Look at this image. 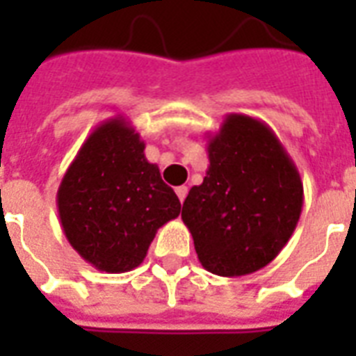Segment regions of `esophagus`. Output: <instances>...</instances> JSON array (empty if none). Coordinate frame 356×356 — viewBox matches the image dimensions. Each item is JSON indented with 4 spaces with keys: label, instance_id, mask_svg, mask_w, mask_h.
Wrapping results in <instances>:
<instances>
[{
    "label": "esophagus",
    "instance_id": "1",
    "mask_svg": "<svg viewBox=\"0 0 356 356\" xmlns=\"http://www.w3.org/2000/svg\"><path fill=\"white\" fill-rule=\"evenodd\" d=\"M175 194H177L179 201L183 203L184 197H186V194H188V188H186V186H177V188H175Z\"/></svg>",
    "mask_w": 356,
    "mask_h": 356
}]
</instances>
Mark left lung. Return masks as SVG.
Instances as JSON below:
<instances>
[{
  "label": "left lung",
  "mask_w": 356,
  "mask_h": 356,
  "mask_svg": "<svg viewBox=\"0 0 356 356\" xmlns=\"http://www.w3.org/2000/svg\"><path fill=\"white\" fill-rule=\"evenodd\" d=\"M209 170L183 203L201 266L220 277L259 271L281 253L303 209V183L264 122L227 114L209 138Z\"/></svg>",
  "instance_id": "obj_1"
}]
</instances>
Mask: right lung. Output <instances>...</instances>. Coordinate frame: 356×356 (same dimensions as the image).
Listing matches in <instances>:
<instances>
[{
	"label": "right lung",
	"instance_id": "right-lung-1",
	"mask_svg": "<svg viewBox=\"0 0 356 356\" xmlns=\"http://www.w3.org/2000/svg\"><path fill=\"white\" fill-rule=\"evenodd\" d=\"M144 149L133 125L114 116L92 131L58 186L64 234L99 271L134 270L156 231L181 212L179 197Z\"/></svg>",
	"mask_w": 356,
	"mask_h": 356
}]
</instances>
